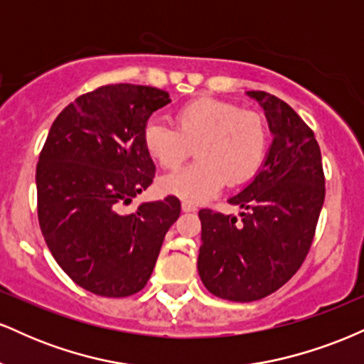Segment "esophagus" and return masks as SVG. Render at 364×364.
<instances>
[{
    "label": "esophagus",
    "mask_w": 364,
    "mask_h": 364,
    "mask_svg": "<svg viewBox=\"0 0 364 364\" xmlns=\"http://www.w3.org/2000/svg\"><path fill=\"white\" fill-rule=\"evenodd\" d=\"M181 208L183 212H195L196 210V205H193L191 202H183L181 203Z\"/></svg>",
    "instance_id": "34e87169"
}]
</instances>
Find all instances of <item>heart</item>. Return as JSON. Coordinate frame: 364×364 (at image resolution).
Returning a JSON list of instances; mask_svg holds the SVG:
<instances>
[{"instance_id":"obj_1","label":"heart","mask_w":364,"mask_h":364,"mask_svg":"<svg viewBox=\"0 0 364 364\" xmlns=\"http://www.w3.org/2000/svg\"><path fill=\"white\" fill-rule=\"evenodd\" d=\"M176 128L152 118L144 128V147L159 166L174 169L196 145L198 161L159 179L164 193L202 202L224 185H241L258 173L269 150V127L260 112L236 104L198 97L174 114Z\"/></svg>"}]
</instances>
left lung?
Segmentation results:
<instances>
[{
  "label": "left lung",
  "mask_w": 364,
  "mask_h": 364,
  "mask_svg": "<svg viewBox=\"0 0 364 364\" xmlns=\"http://www.w3.org/2000/svg\"><path fill=\"white\" fill-rule=\"evenodd\" d=\"M265 111L274 140L243 191L228 200L240 217L198 212V274L217 298L250 303L282 287L298 272L315 236L325 176L315 133L275 95L246 92Z\"/></svg>",
  "instance_id": "obj_1"
}]
</instances>
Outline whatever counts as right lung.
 I'll list each match as a JSON object with an SVG mask.
<instances>
[{
    "instance_id": "1",
    "label": "right lung",
    "mask_w": 364,
    "mask_h": 364,
    "mask_svg": "<svg viewBox=\"0 0 364 364\" xmlns=\"http://www.w3.org/2000/svg\"><path fill=\"white\" fill-rule=\"evenodd\" d=\"M169 102L156 87H99L58 114L41 150L37 215L46 245L73 282L97 296L144 289L181 212L176 196L123 212L152 185L156 166L141 135Z\"/></svg>"
}]
</instances>
